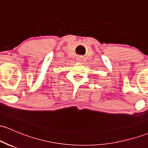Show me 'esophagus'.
<instances>
[{
	"mask_svg": "<svg viewBox=\"0 0 148 148\" xmlns=\"http://www.w3.org/2000/svg\"><path fill=\"white\" fill-rule=\"evenodd\" d=\"M77 62H82L83 60V58H82V57H78V58H77Z\"/></svg>",
	"mask_w": 148,
	"mask_h": 148,
	"instance_id": "obj_1",
	"label": "esophagus"
}]
</instances>
